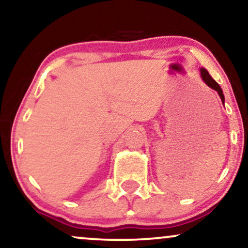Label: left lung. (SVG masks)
Wrapping results in <instances>:
<instances>
[{"instance_id": "obj_1", "label": "left lung", "mask_w": 248, "mask_h": 248, "mask_svg": "<svg viewBox=\"0 0 248 248\" xmlns=\"http://www.w3.org/2000/svg\"><path fill=\"white\" fill-rule=\"evenodd\" d=\"M201 77H202L203 81H204V82H205L206 84H208V86H209L210 88H212L213 90H216L217 93H218L220 98H221V101H222V103H225V96H223L221 88H220L219 84L217 83L216 81L212 79L211 76H210L208 71H206L205 69H201Z\"/></svg>"}]
</instances>
